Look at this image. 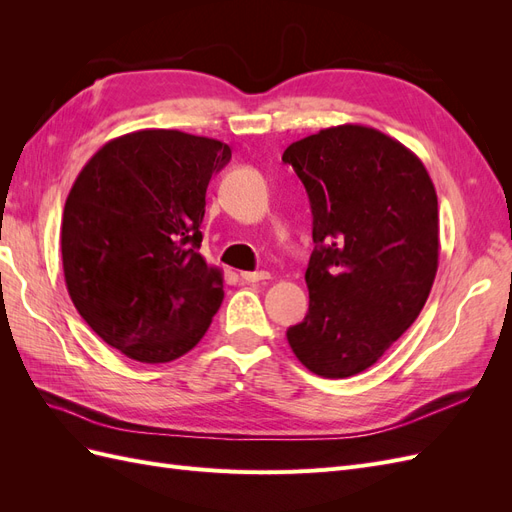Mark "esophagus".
I'll use <instances>...</instances> for the list:
<instances>
[{
    "label": "esophagus",
    "instance_id": "esophagus-1",
    "mask_svg": "<svg viewBox=\"0 0 512 512\" xmlns=\"http://www.w3.org/2000/svg\"><path fill=\"white\" fill-rule=\"evenodd\" d=\"M241 280L245 284H256L262 280H269V273L267 271H252V273H241Z\"/></svg>",
    "mask_w": 512,
    "mask_h": 512
}]
</instances>
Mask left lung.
<instances>
[{
	"mask_svg": "<svg viewBox=\"0 0 512 512\" xmlns=\"http://www.w3.org/2000/svg\"><path fill=\"white\" fill-rule=\"evenodd\" d=\"M282 160L305 185L316 243L309 309L288 344L322 378L361 374L410 329L436 280V188L410 149L354 123L301 138Z\"/></svg>",
	"mask_w": 512,
	"mask_h": 512,
	"instance_id": "obj_1",
	"label": "left lung"
}]
</instances>
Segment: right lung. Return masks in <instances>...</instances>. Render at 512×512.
Masks as SVG:
<instances>
[{
    "mask_svg": "<svg viewBox=\"0 0 512 512\" xmlns=\"http://www.w3.org/2000/svg\"><path fill=\"white\" fill-rule=\"evenodd\" d=\"M230 156L215 138L138 130L108 141L76 177L61 220L66 286L128 359H179L220 309L222 273L198 250L209 179Z\"/></svg>",
    "mask_w": 512,
    "mask_h": 512,
    "instance_id": "obj_1",
    "label": "right lung"
}]
</instances>
